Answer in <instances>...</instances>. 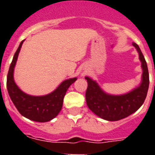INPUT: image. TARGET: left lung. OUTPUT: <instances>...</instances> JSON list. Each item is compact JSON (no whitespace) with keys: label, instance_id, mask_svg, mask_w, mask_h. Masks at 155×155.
Masks as SVG:
<instances>
[{"label":"left lung","instance_id":"1","mask_svg":"<svg viewBox=\"0 0 155 155\" xmlns=\"http://www.w3.org/2000/svg\"><path fill=\"white\" fill-rule=\"evenodd\" d=\"M133 46L139 53L143 70L142 84L139 87L127 94L112 96L104 92L92 79L85 78L87 81V88L85 93L87 107L102 119L111 121L123 119L136 112L146 100L150 83L148 68L138 45L133 42Z\"/></svg>","mask_w":155,"mask_h":155}]
</instances>
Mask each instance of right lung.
<instances>
[{
    "instance_id": "1",
    "label": "right lung",
    "mask_w": 155,
    "mask_h": 155,
    "mask_svg": "<svg viewBox=\"0 0 155 155\" xmlns=\"http://www.w3.org/2000/svg\"><path fill=\"white\" fill-rule=\"evenodd\" d=\"M23 42L24 40L21 42L14 54L8 69L6 83L7 90L13 104L23 117L34 121L47 122L55 117L60 112L67 90L77 79L72 78L63 81L53 92L46 96L33 97L24 93L19 89L13 80V70Z\"/></svg>"
}]
</instances>
